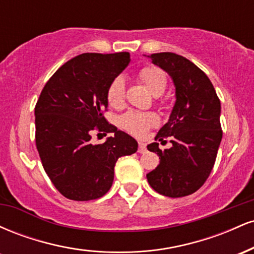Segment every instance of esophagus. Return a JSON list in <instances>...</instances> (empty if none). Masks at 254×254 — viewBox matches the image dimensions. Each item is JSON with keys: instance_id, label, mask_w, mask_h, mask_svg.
<instances>
[{"instance_id": "1", "label": "esophagus", "mask_w": 254, "mask_h": 254, "mask_svg": "<svg viewBox=\"0 0 254 254\" xmlns=\"http://www.w3.org/2000/svg\"><path fill=\"white\" fill-rule=\"evenodd\" d=\"M147 151V148H145V144L143 142H139L138 143V153L139 154H144Z\"/></svg>"}]
</instances>
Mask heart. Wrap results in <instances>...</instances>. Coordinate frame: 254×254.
I'll return each mask as SVG.
<instances>
[{
	"instance_id": "heart-1",
	"label": "heart",
	"mask_w": 254,
	"mask_h": 254,
	"mask_svg": "<svg viewBox=\"0 0 254 254\" xmlns=\"http://www.w3.org/2000/svg\"><path fill=\"white\" fill-rule=\"evenodd\" d=\"M138 76L155 97H159L165 92L167 86V76L162 69L154 65L144 66L138 72ZM106 99L110 106H123L125 100V80L123 76H117L111 81L106 90ZM157 123L159 118L155 113L151 112H127L121 117L122 127L136 136H143L151 127H155Z\"/></svg>"
}]
</instances>
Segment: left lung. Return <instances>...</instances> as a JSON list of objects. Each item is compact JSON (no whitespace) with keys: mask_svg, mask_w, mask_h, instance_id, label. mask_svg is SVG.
Segmentation results:
<instances>
[{"mask_svg":"<svg viewBox=\"0 0 254 254\" xmlns=\"http://www.w3.org/2000/svg\"><path fill=\"white\" fill-rule=\"evenodd\" d=\"M148 57L170 74L177 99L170 119L155 137V141L171 137L172 147L161 150L156 142L147 145L160 159L147 174L148 183L164 196H189L205 183L216 160L222 139L220 99L209 77L188 58L173 52Z\"/></svg>","mask_w":254,"mask_h":254,"instance_id":"1","label":"left lung"}]
</instances>
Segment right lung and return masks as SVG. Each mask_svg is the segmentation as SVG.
Returning a JSON list of instances; mask_svg holds the SVG:
<instances>
[{
    "label": "right lung",
    "instance_id": "1",
    "mask_svg": "<svg viewBox=\"0 0 254 254\" xmlns=\"http://www.w3.org/2000/svg\"><path fill=\"white\" fill-rule=\"evenodd\" d=\"M129 63V52L78 55L40 93L34 109L36 145L46 174L65 198L103 197L112 186L117 160L137 151L136 139L104 117L107 87ZM94 130L113 136L92 145Z\"/></svg>",
    "mask_w": 254,
    "mask_h": 254
}]
</instances>
